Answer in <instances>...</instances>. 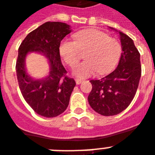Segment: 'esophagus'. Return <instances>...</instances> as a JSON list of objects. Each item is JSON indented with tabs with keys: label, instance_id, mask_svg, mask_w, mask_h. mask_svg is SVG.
<instances>
[{
	"label": "esophagus",
	"instance_id": "34e87169",
	"mask_svg": "<svg viewBox=\"0 0 155 155\" xmlns=\"http://www.w3.org/2000/svg\"><path fill=\"white\" fill-rule=\"evenodd\" d=\"M75 81H76L77 84H80L82 82V80H81V79H75Z\"/></svg>",
	"mask_w": 155,
	"mask_h": 155
}]
</instances>
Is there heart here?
I'll use <instances>...</instances> for the list:
<instances>
[{"instance_id":"heart-1","label":"heart","mask_w":155,"mask_h":155,"mask_svg":"<svg viewBox=\"0 0 155 155\" xmlns=\"http://www.w3.org/2000/svg\"><path fill=\"white\" fill-rule=\"evenodd\" d=\"M74 41L64 39L59 51L69 67H74L81 59L80 51H85L84 59L75 67L74 74L80 78L92 76L98 71L106 74L114 68L121 55V45L116 38L95 29L80 30L74 34Z\"/></svg>"}]
</instances>
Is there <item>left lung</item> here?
<instances>
[{
    "label": "left lung",
    "instance_id": "1",
    "mask_svg": "<svg viewBox=\"0 0 155 155\" xmlns=\"http://www.w3.org/2000/svg\"><path fill=\"white\" fill-rule=\"evenodd\" d=\"M121 52L118 66L100 80H91L88 97L91 107L104 116H113L126 109L133 101L141 77L140 54L133 41L119 32Z\"/></svg>",
    "mask_w": 155,
    "mask_h": 155
}]
</instances>
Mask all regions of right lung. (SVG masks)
<instances>
[{
	"label": "right lung",
	"instance_id": "add662e5",
	"mask_svg": "<svg viewBox=\"0 0 155 155\" xmlns=\"http://www.w3.org/2000/svg\"><path fill=\"white\" fill-rule=\"evenodd\" d=\"M71 32L67 23L47 22L30 32L18 48L15 70L21 93L30 107L43 117H54L63 113L76 85L67 75L59 54L61 41ZM29 51L42 52L49 59L51 71L45 79L34 80L26 74L25 58Z\"/></svg>",
	"mask_w": 155,
	"mask_h": 155
}]
</instances>
